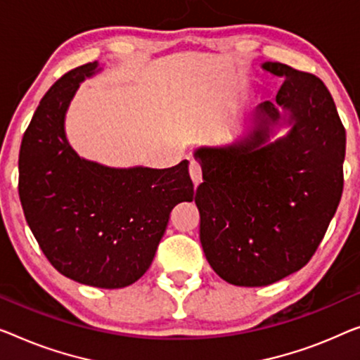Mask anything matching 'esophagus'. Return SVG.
I'll use <instances>...</instances> for the list:
<instances>
[{"instance_id":"obj_1","label":"esophagus","mask_w":360,"mask_h":360,"mask_svg":"<svg viewBox=\"0 0 360 360\" xmlns=\"http://www.w3.org/2000/svg\"><path fill=\"white\" fill-rule=\"evenodd\" d=\"M189 173H191L192 182H194L195 186L200 184V181H202V166H200V163L197 162L195 158H191V165H189Z\"/></svg>"}]
</instances>
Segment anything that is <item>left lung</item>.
<instances>
[{"label": "left lung", "mask_w": 360, "mask_h": 360, "mask_svg": "<svg viewBox=\"0 0 360 360\" xmlns=\"http://www.w3.org/2000/svg\"><path fill=\"white\" fill-rule=\"evenodd\" d=\"M283 77L252 127L229 146L194 152L200 243L214 273L234 286H268L317 250L342 194L346 131L328 89L314 74L266 61ZM283 112L281 113V111ZM290 131L271 143L275 127Z\"/></svg>", "instance_id": "left-lung-1"}]
</instances>
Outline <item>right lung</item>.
<instances>
[{
    "mask_svg": "<svg viewBox=\"0 0 360 360\" xmlns=\"http://www.w3.org/2000/svg\"><path fill=\"white\" fill-rule=\"evenodd\" d=\"M98 61L72 69L43 96L19 152V197L43 254L61 275L87 286L136 283L152 265L169 213L192 202L189 162L173 168H110L80 158L64 120Z\"/></svg>",
    "mask_w": 360,
    "mask_h": 360,
    "instance_id": "1",
    "label": "right lung"
}]
</instances>
